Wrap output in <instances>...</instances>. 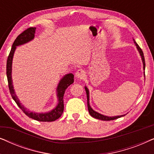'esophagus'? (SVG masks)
Instances as JSON below:
<instances>
[{"label": "esophagus", "mask_w": 154, "mask_h": 154, "mask_svg": "<svg viewBox=\"0 0 154 154\" xmlns=\"http://www.w3.org/2000/svg\"><path fill=\"white\" fill-rule=\"evenodd\" d=\"M75 78H76L77 79H83V78L85 76V71L83 70H82V69H79V70H78L76 71V73H75Z\"/></svg>", "instance_id": "esophagus-1"}]
</instances>
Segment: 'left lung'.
I'll list each match as a JSON object with an SVG mask.
<instances>
[{"instance_id":"8db88e82","label":"left lung","mask_w":154,"mask_h":154,"mask_svg":"<svg viewBox=\"0 0 154 154\" xmlns=\"http://www.w3.org/2000/svg\"><path fill=\"white\" fill-rule=\"evenodd\" d=\"M133 41H134V43L135 44V45H136L137 49L139 53H140L141 59H142V64H143V70H144V75L145 77V71H145V60H144V54H143L142 50L140 48V46L137 45V43L136 41H134V39H133ZM85 90L86 91V94H87L88 111H89L90 114L91 115L92 117L94 118V119L102 120V121H111V120L117 119H119V118H121L122 116H125V114H123V115H119V116H109L103 115V114H102V113H98L97 111H94V109L92 108L91 106H90V91H89V89H88V88H87V86H85Z\"/></svg>"}]
</instances>
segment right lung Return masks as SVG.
<instances>
[{
  "label": "right lung",
  "instance_id": "right-lung-1",
  "mask_svg": "<svg viewBox=\"0 0 154 154\" xmlns=\"http://www.w3.org/2000/svg\"><path fill=\"white\" fill-rule=\"evenodd\" d=\"M35 27H31L27 29L24 32L21 33L17 37L15 41L12 44L11 50L8 56L7 60V78L8 81V86L11 96L18 106L22 109L25 114L31 119H33L38 121L43 122H51L54 121L55 120L58 119L62 116L63 111H64V94L66 91V88L69 85L73 83V73H69L64 75L60 81H59L56 88V95L57 99V104L54 107L52 110L46 112H35V111L29 110L26 107L24 106L21 103L20 99L17 96L15 93V90L14 89L13 81L12 78V60L14 52L17 49V46H20L24 44L28 43L29 42L33 41L34 39L35 33Z\"/></svg>",
  "mask_w": 154,
  "mask_h": 154
}]
</instances>
